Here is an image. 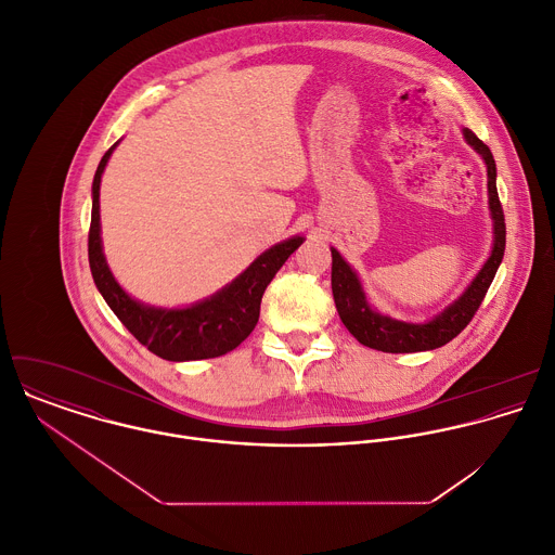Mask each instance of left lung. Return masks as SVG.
Wrapping results in <instances>:
<instances>
[{"mask_svg":"<svg viewBox=\"0 0 555 555\" xmlns=\"http://www.w3.org/2000/svg\"><path fill=\"white\" fill-rule=\"evenodd\" d=\"M466 143L476 150V154L487 164V192H489V211L493 220V247L475 280L468 284V288L438 317L427 322H403L396 318L385 317L376 312L365 297V291L361 286L359 275L352 271V267L341 258V254L331 247L333 267H331V288L337 314L346 328L367 348L383 350V352H421V350H434L444 344H449L453 337H457L478 310V306L485 299L487 288L491 286L495 271L504 256L506 245V227H504V211L498 198L495 188V159L491 156L489 147L476 137L473 130L464 128Z\"/></svg>","mask_w":555,"mask_h":555,"instance_id":"8db88e82","label":"left lung"}]
</instances>
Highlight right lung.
<instances>
[{
    "label": "right lung",
    "mask_w": 555,
    "mask_h": 555,
    "mask_svg": "<svg viewBox=\"0 0 555 555\" xmlns=\"http://www.w3.org/2000/svg\"><path fill=\"white\" fill-rule=\"evenodd\" d=\"M117 143L102 156L91 185V227H89V267L93 282L124 326L147 350L166 361L214 359L235 350L254 331L260 317L264 288L288 260V256L306 241L291 237L262 251L238 278L222 291L190 308H154L132 299L113 278L100 238V181L106 162Z\"/></svg>",
    "instance_id": "right-lung-1"
}]
</instances>
